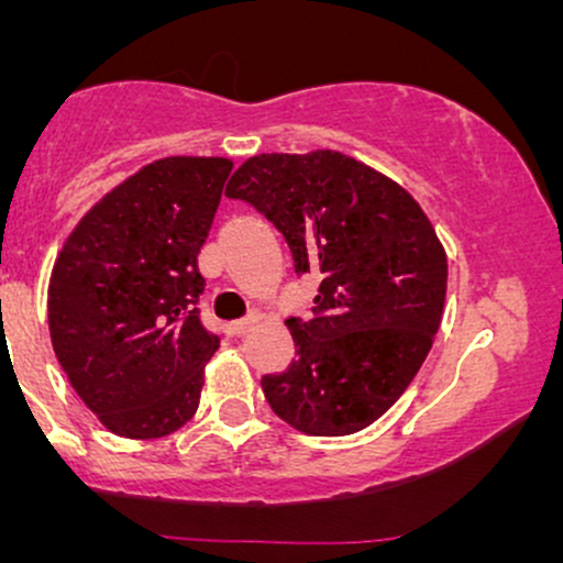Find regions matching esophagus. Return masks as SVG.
Instances as JSON below:
<instances>
[{
  "instance_id": "esophagus-1",
  "label": "esophagus",
  "mask_w": 563,
  "mask_h": 563,
  "mask_svg": "<svg viewBox=\"0 0 563 563\" xmlns=\"http://www.w3.org/2000/svg\"><path fill=\"white\" fill-rule=\"evenodd\" d=\"M256 320H260L256 314H249V318H241V320H232L228 325V333L230 335H245L251 331V328H254Z\"/></svg>"
}]
</instances>
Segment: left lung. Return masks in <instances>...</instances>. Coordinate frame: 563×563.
Returning a JSON list of instances; mask_svg holds the SVG:
<instances>
[{"label":"left lung","instance_id":"obj_1","mask_svg":"<svg viewBox=\"0 0 563 563\" xmlns=\"http://www.w3.org/2000/svg\"><path fill=\"white\" fill-rule=\"evenodd\" d=\"M224 196L283 232L296 275H320L312 314L288 320L296 360L262 378L269 407L312 437L371 426L421 371L442 322L448 256L429 217L335 151L249 158Z\"/></svg>","mask_w":563,"mask_h":563}]
</instances>
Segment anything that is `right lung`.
<instances>
[{
	"label": "right lung",
	"instance_id": "1",
	"mask_svg": "<svg viewBox=\"0 0 563 563\" xmlns=\"http://www.w3.org/2000/svg\"><path fill=\"white\" fill-rule=\"evenodd\" d=\"M228 158L174 156L108 192L70 232L47 314L57 363L106 429L156 439L196 416L219 335L200 322V245Z\"/></svg>",
	"mask_w": 563,
	"mask_h": 563
}]
</instances>
